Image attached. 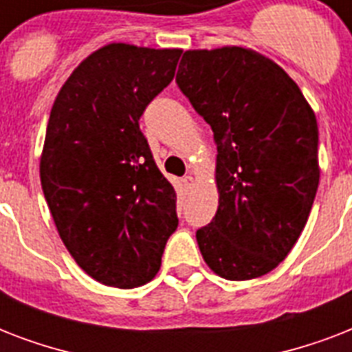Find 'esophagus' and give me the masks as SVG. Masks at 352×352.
Returning a JSON list of instances; mask_svg holds the SVG:
<instances>
[{"instance_id": "34e87169", "label": "esophagus", "mask_w": 352, "mask_h": 352, "mask_svg": "<svg viewBox=\"0 0 352 352\" xmlns=\"http://www.w3.org/2000/svg\"><path fill=\"white\" fill-rule=\"evenodd\" d=\"M182 186H184V190H192V188H193V177H190V175L182 177Z\"/></svg>"}]
</instances>
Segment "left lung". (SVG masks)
Instances as JSON below:
<instances>
[{"label":"left lung","mask_w":352,"mask_h":352,"mask_svg":"<svg viewBox=\"0 0 352 352\" xmlns=\"http://www.w3.org/2000/svg\"><path fill=\"white\" fill-rule=\"evenodd\" d=\"M177 85L217 144L219 206L195 234L199 250L221 278L265 276L289 256L316 197V115L278 63L245 47L186 51Z\"/></svg>","instance_id":"obj_1"}]
</instances>
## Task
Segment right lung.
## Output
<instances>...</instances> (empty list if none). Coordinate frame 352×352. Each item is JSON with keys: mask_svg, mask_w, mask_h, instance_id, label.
Instances as JSON below:
<instances>
[{"mask_svg": "<svg viewBox=\"0 0 352 352\" xmlns=\"http://www.w3.org/2000/svg\"><path fill=\"white\" fill-rule=\"evenodd\" d=\"M181 52L104 45L74 69L52 104L41 190L69 254L107 287L151 281L179 225L177 193L138 118L173 80Z\"/></svg>", "mask_w": 352, "mask_h": 352, "instance_id": "obj_1", "label": "right lung"}]
</instances>
